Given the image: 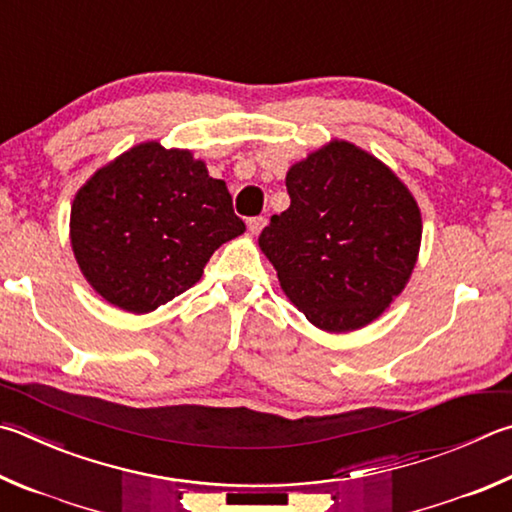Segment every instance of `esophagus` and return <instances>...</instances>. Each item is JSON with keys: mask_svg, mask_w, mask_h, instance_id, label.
I'll return each mask as SVG.
<instances>
[{"mask_svg": "<svg viewBox=\"0 0 512 512\" xmlns=\"http://www.w3.org/2000/svg\"><path fill=\"white\" fill-rule=\"evenodd\" d=\"M264 226H266V219L264 217H250L248 219V230L253 232V235H259V232L264 230Z\"/></svg>", "mask_w": 512, "mask_h": 512, "instance_id": "1", "label": "esophagus"}]
</instances>
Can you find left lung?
<instances>
[{
    "mask_svg": "<svg viewBox=\"0 0 512 512\" xmlns=\"http://www.w3.org/2000/svg\"><path fill=\"white\" fill-rule=\"evenodd\" d=\"M286 190L291 206L259 235L282 291L322 331L374 322L405 288L421 248L412 192L347 141L291 165Z\"/></svg>",
    "mask_w": 512,
    "mask_h": 512,
    "instance_id": "obj_1",
    "label": "left lung"
}]
</instances>
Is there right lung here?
Instances as JSON below:
<instances>
[{
    "label": "right lung",
    "mask_w": 512,
    "mask_h": 512,
    "mask_svg": "<svg viewBox=\"0 0 512 512\" xmlns=\"http://www.w3.org/2000/svg\"><path fill=\"white\" fill-rule=\"evenodd\" d=\"M246 230L221 179L188 150L150 141L91 176L71 206V248L109 304L150 313L188 291Z\"/></svg>",
    "instance_id": "add662e5"
}]
</instances>
